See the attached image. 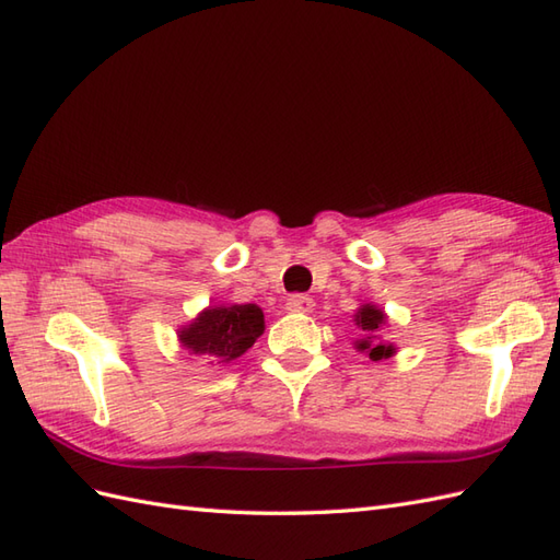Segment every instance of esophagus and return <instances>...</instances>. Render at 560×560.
Instances as JSON below:
<instances>
[{"label": "esophagus", "instance_id": "obj_1", "mask_svg": "<svg viewBox=\"0 0 560 560\" xmlns=\"http://www.w3.org/2000/svg\"><path fill=\"white\" fill-rule=\"evenodd\" d=\"M285 307L293 312H310L312 307H315V301H312V298L305 293H293L289 301H285Z\"/></svg>", "mask_w": 560, "mask_h": 560}]
</instances>
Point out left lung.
<instances>
[{"mask_svg": "<svg viewBox=\"0 0 560 560\" xmlns=\"http://www.w3.org/2000/svg\"><path fill=\"white\" fill-rule=\"evenodd\" d=\"M384 322H386L384 312L376 310L374 305L360 307V312L355 315V324L358 327H362V331H365V339L355 341V346H358V350H365L372 360H382V358H388L394 353V346H382L374 336V331L380 329Z\"/></svg>", "mask_w": 560, "mask_h": 560, "instance_id": "obj_1", "label": "left lung"}]
</instances>
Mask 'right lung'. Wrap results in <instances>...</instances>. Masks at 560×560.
Segmentation results:
<instances>
[{
    "label": "right lung",
    "instance_id": "obj_1",
    "mask_svg": "<svg viewBox=\"0 0 560 560\" xmlns=\"http://www.w3.org/2000/svg\"><path fill=\"white\" fill-rule=\"evenodd\" d=\"M262 331L265 315L257 305L212 307L180 331V341L202 360L229 362L243 355Z\"/></svg>",
    "mask_w": 560,
    "mask_h": 560
}]
</instances>
